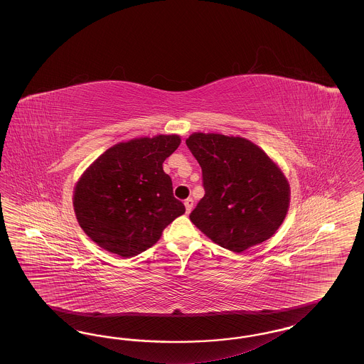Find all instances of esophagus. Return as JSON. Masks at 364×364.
Instances as JSON below:
<instances>
[{"label":"esophagus","mask_w":364,"mask_h":364,"mask_svg":"<svg viewBox=\"0 0 364 364\" xmlns=\"http://www.w3.org/2000/svg\"><path fill=\"white\" fill-rule=\"evenodd\" d=\"M184 205H186V211H187V214H190L191 210L193 208V199H192V198L186 199V200H184Z\"/></svg>","instance_id":"obj_1"}]
</instances>
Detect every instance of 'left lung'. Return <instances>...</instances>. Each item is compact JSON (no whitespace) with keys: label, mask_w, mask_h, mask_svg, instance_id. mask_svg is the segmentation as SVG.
Instances as JSON below:
<instances>
[{"label":"left lung","mask_w":364,"mask_h":364,"mask_svg":"<svg viewBox=\"0 0 364 364\" xmlns=\"http://www.w3.org/2000/svg\"><path fill=\"white\" fill-rule=\"evenodd\" d=\"M202 168L205 196L190 214L208 239L242 252L284 223L291 188L277 164L240 136L195 132L186 140Z\"/></svg>","instance_id":"obj_1"}]
</instances>
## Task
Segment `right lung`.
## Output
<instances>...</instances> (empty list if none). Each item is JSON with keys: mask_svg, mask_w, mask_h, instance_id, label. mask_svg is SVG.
<instances>
[{"mask_svg": "<svg viewBox=\"0 0 364 364\" xmlns=\"http://www.w3.org/2000/svg\"><path fill=\"white\" fill-rule=\"evenodd\" d=\"M180 143L178 135L122 141L87 168L75 186L73 208L92 242L132 258L153 247L164 229L186 213L162 168Z\"/></svg>", "mask_w": 364, "mask_h": 364, "instance_id": "1", "label": "right lung"}]
</instances>
